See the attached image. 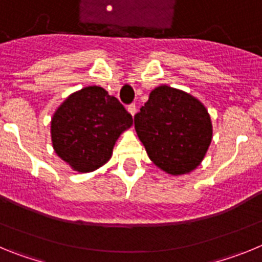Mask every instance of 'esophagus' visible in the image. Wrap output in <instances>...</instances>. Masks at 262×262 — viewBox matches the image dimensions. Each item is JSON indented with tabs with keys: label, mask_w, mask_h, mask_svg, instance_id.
Instances as JSON below:
<instances>
[{
	"label": "esophagus",
	"mask_w": 262,
	"mask_h": 262,
	"mask_svg": "<svg viewBox=\"0 0 262 262\" xmlns=\"http://www.w3.org/2000/svg\"><path fill=\"white\" fill-rule=\"evenodd\" d=\"M127 110H128V113L131 115H135V113H136V106H135V103H131V105H128L127 106Z\"/></svg>",
	"instance_id": "1"
}]
</instances>
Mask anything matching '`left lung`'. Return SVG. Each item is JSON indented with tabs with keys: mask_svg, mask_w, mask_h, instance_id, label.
<instances>
[{
	"mask_svg": "<svg viewBox=\"0 0 262 262\" xmlns=\"http://www.w3.org/2000/svg\"><path fill=\"white\" fill-rule=\"evenodd\" d=\"M134 120L149 159L169 174L191 172L211 143V119L205 106L166 85L152 90Z\"/></svg>",
	"mask_w": 262,
	"mask_h": 262,
	"instance_id": "8db88e82",
	"label": "left lung"
}]
</instances>
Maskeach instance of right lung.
Masks as SVG:
<instances>
[{"label":"right lung","instance_id":"right-lung-1","mask_svg":"<svg viewBox=\"0 0 262 262\" xmlns=\"http://www.w3.org/2000/svg\"><path fill=\"white\" fill-rule=\"evenodd\" d=\"M133 122V115L103 88H84L53 114V149L77 172H92L107 163L117 139Z\"/></svg>","mask_w":262,"mask_h":262}]
</instances>
